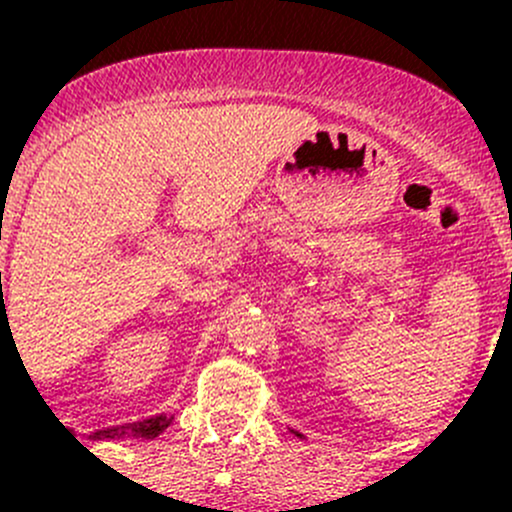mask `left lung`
<instances>
[{
  "mask_svg": "<svg viewBox=\"0 0 512 512\" xmlns=\"http://www.w3.org/2000/svg\"><path fill=\"white\" fill-rule=\"evenodd\" d=\"M296 436H301V433H296Z\"/></svg>",
  "mask_w": 512,
  "mask_h": 512,
  "instance_id": "8db88e82",
  "label": "left lung"
}]
</instances>
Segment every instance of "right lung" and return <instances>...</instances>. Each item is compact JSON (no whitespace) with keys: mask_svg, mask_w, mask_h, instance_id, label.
<instances>
[{"mask_svg":"<svg viewBox=\"0 0 512 512\" xmlns=\"http://www.w3.org/2000/svg\"><path fill=\"white\" fill-rule=\"evenodd\" d=\"M173 421V416L158 414L151 416V419L144 421H134V424H125V426H113L105 428V431H96L93 438L103 440V438H156L158 433H163Z\"/></svg>","mask_w":512,"mask_h":512,"instance_id":"obj_1","label":"right lung"}]
</instances>
